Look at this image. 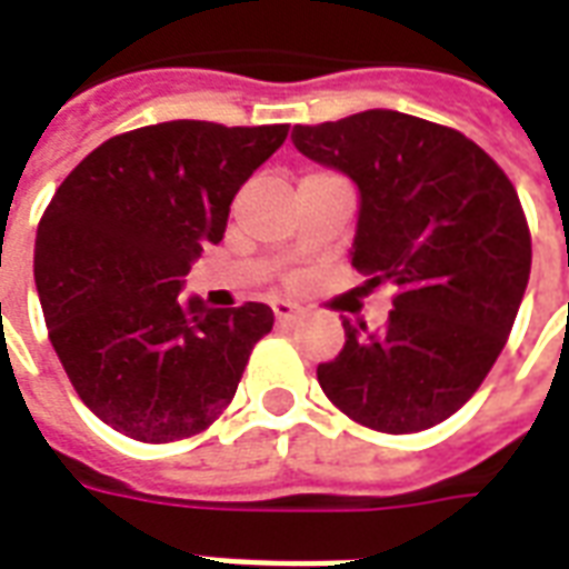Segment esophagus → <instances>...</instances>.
I'll return each instance as SVG.
<instances>
[{
	"instance_id": "obj_1",
	"label": "esophagus",
	"mask_w": 569,
	"mask_h": 569,
	"mask_svg": "<svg viewBox=\"0 0 569 569\" xmlns=\"http://www.w3.org/2000/svg\"><path fill=\"white\" fill-rule=\"evenodd\" d=\"M273 313H277V320H280V322H298V320H301V308L289 305V301H277V305H273Z\"/></svg>"
}]
</instances>
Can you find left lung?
<instances>
[{"instance_id":"left-lung-1","label":"left lung","mask_w":569,"mask_h":569,"mask_svg":"<svg viewBox=\"0 0 569 569\" xmlns=\"http://www.w3.org/2000/svg\"><path fill=\"white\" fill-rule=\"evenodd\" d=\"M292 142L357 186L350 264L396 286L381 332L345 320L322 393L378 432L436 427L488 378L525 298L530 231L509 176L463 133L393 109L296 124Z\"/></svg>"}]
</instances>
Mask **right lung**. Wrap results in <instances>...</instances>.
I'll use <instances>...</instances> for the list:
<instances>
[{"mask_svg": "<svg viewBox=\"0 0 569 569\" xmlns=\"http://www.w3.org/2000/svg\"><path fill=\"white\" fill-rule=\"evenodd\" d=\"M289 124L163 121L106 140L63 179L36 234V289L69 381L137 441L207 429L234 399L273 310L179 298L231 200Z\"/></svg>", "mask_w": 569, "mask_h": 569, "instance_id": "obj_1", "label": "right lung"}]
</instances>
